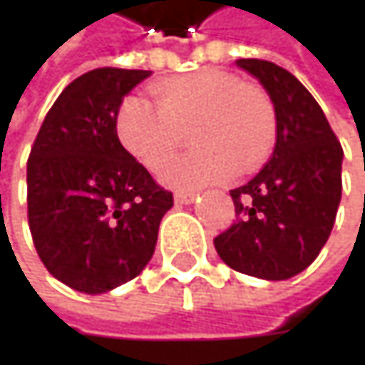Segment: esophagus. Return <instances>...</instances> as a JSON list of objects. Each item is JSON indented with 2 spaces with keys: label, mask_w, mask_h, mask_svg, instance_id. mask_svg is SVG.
<instances>
[{
  "label": "esophagus",
  "mask_w": 365,
  "mask_h": 365,
  "mask_svg": "<svg viewBox=\"0 0 365 365\" xmlns=\"http://www.w3.org/2000/svg\"><path fill=\"white\" fill-rule=\"evenodd\" d=\"M196 196H198V194H194V192H178V194H175V202H180V205H190V202L196 200Z\"/></svg>",
  "instance_id": "34e87169"
}]
</instances>
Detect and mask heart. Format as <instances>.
Listing matches in <instances>:
<instances>
[{
    "mask_svg": "<svg viewBox=\"0 0 365 365\" xmlns=\"http://www.w3.org/2000/svg\"><path fill=\"white\" fill-rule=\"evenodd\" d=\"M156 101L128 97L118 111L115 130L122 145L150 171H160L182 148L185 130L192 148L163 175L178 190L250 173L272 152L277 111L270 97L235 73L205 69L165 80L154 88Z\"/></svg>",
    "mask_w": 365,
    "mask_h": 365,
    "instance_id": "obj_1",
    "label": "heart"
}]
</instances>
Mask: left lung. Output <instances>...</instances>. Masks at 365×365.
Here are the masks:
<instances>
[{
	"mask_svg": "<svg viewBox=\"0 0 365 365\" xmlns=\"http://www.w3.org/2000/svg\"><path fill=\"white\" fill-rule=\"evenodd\" d=\"M237 65L268 93L277 143L254 180L230 190L237 222L213 245L230 268L283 281L309 268L328 241L344 154L324 110L296 76L259 58H239Z\"/></svg>",
	"mask_w": 365,
	"mask_h": 365,
	"instance_id": "8db88e82",
	"label": "left lung"
}]
</instances>
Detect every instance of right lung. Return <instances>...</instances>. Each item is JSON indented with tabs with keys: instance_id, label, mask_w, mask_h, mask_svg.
<instances>
[{
	"instance_id": "obj_1",
	"label": "right lung",
	"mask_w": 365,
	"mask_h": 365,
	"mask_svg": "<svg viewBox=\"0 0 365 365\" xmlns=\"http://www.w3.org/2000/svg\"><path fill=\"white\" fill-rule=\"evenodd\" d=\"M152 71L99 67L76 78L43 118L27 163L29 228L48 272L106 294L152 259L173 194L120 143L122 99Z\"/></svg>"
}]
</instances>
